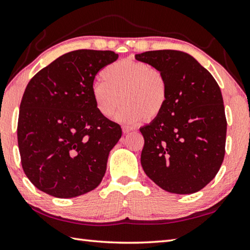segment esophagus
<instances>
[{
    "instance_id": "1",
    "label": "esophagus",
    "mask_w": 250,
    "mask_h": 250,
    "mask_svg": "<svg viewBox=\"0 0 250 250\" xmlns=\"http://www.w3.org/2000/svg\"><path fill=\"white\" fill-rule=\"evenodd\" d=\"M133 128L132 126H128V125H124L122 126V131H124V133H128L130 131H132Z\"/></svg>"
}]
</instances>
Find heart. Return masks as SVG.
Here are the masks:
<instances>
[{
    "label": "heart",
    "mask_w": 250,
    "mask_h": 250,
    "mask_svg": "<svg viewBox=\"0 0 250 250\" xmlns=\"http://www.w3.org/2000/svg\"><path fill=\"white\" fill-rule=\"evenodd\" d=\"M103 82L92 88L95 107L104 118H110L120 104L117 119L125 124L153 121L168 102V81L162 70L147 63L121 60L104 67Z\"/></svg>",
    "instance_id": "heart-1"
}]
</instances>
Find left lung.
I'll return each instance as SVG.
<instances>
[{"instance_id": "8db88e82", "label": "left lung", "mask_w": 250, "mask_h": 250, "mask_svg": "<svg viewBox=\"0 0 250 250\" xmlns=\"http://www.w3.org/2000/svg\"><path fill=\"white\" fill-rule=\"evenodd\" d=\"M135 59L164 72L169 88L162 115L140 129L143 170L166 191L197 192L216 176L225 155L228 122L220 86L183 51L155 50Z\"/></svg>"}]
</instances>
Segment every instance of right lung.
Here are the masks:
<instances>
[{
    "label": "right lung",
    "instance_id": "obj_1",
    "mask_svg": "<svg viewBox=\"0 0 250 250\" xmlns=\"http://www.w3.org/2000/svg\"><path fill=\"white\" fill-rule=\"evenodd\" d=\"M113 51L81 49L59 57L29 81L20 106L21 167L36 188L74 198L102 183L121 126L95 107V76L115 62Z\"/></svg>",
    "mask_w": 250,
    "mask_h": 250
}]
</instances>
